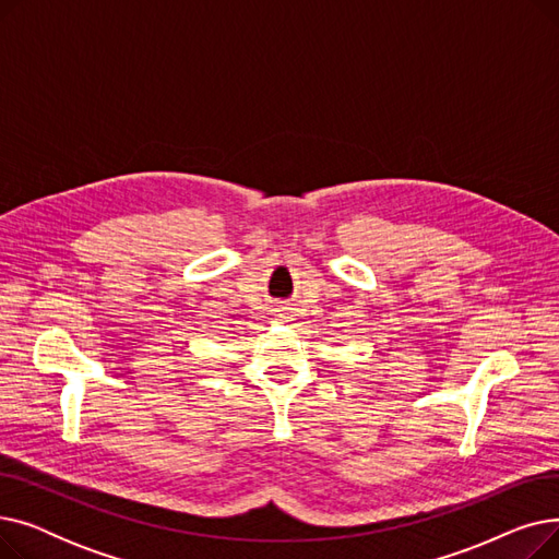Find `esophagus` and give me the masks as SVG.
<instances>
[{
  "label": "esophagus",
  "instance_id": "34e87169",
  "mask_svg": "<svg viewBox=\"0 0 559 559\" xmlns=\"http://www.w3.org/2000/svg\"><path fill=\"white\" fill-rule=\"evenodd\" d=\"M287 310H289V308H283V314H287Z\"/></svg>",
  "mask_w": 559,
  "mask_h": 559
}]
</instances>
